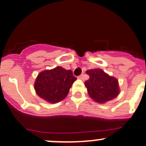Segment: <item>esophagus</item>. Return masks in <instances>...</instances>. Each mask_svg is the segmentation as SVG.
Returning <instances> with one entry per match:
<instances>
[{
  "label": "esophagus",
  "instance_id": "obj_1",
  "mask_svg": "<svg viewBox=\"0 0 146 146\" xmlns=\"http://www.w3.org/2000/svg\"><path fill=\"white\" fill-rule=\"evenodd\" d=\"M78 78L80 79V80H83V78H84V74H82V75H80V76H79L78 77Z\"/></svg>",
  "mask_w": 146,
  "mask_h": 146
}]
</instances>
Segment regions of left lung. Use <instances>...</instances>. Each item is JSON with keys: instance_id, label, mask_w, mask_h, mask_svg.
I'll return each instance as SVG.
<instances>
[{"instance_id": "8db88e82", "label": "left lung", "mask_w": 146, "mask_h": 146, "mask_svg": "<svg viewBox=\"0 0 146 146\" xmlns=\"http://www.w3.org/2000/svg\"><path fill=\"white\" fill-rule=\"evenodd\" d=\"M89 80L85 82L88 92L93 100L106 102L115 98L119 93L118 80L109 76L101 69H91L86 71Z\"/></svg>"}]
</instances>
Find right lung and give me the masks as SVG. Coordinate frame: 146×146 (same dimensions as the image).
<instances>
[{
  "mask_svg": "<svg viewBox=\"0 0 146 146\" xmlns=\"http://www.w3.org/2000/svg\"><path fill=\"white\" fill-rule=\"evenodd\" d=\"M76 80L70 70L61 66L51 70H46L38 75L35 83L36 94L41 98L51 103L63 100Z\"/></svg>",
  "mask_w": 146,
  "mask_h": 146,
  "instance_id": "right-lung-1",
  "label": "right lung"
}]
</instances>
